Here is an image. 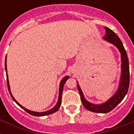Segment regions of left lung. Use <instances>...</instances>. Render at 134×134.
I'll return each instance as SVG.
<instances>
[{"label":"left lung","instance_id":"obj_1","mask_svg":"<svg viewBox=\"0 0 134 134\" xmlns=\"http://www.w3.org/2000/svg\"><path fill=\"white\" fill-rule=\"evenodd\" d=\"M106 34L103 37L104 40L112 44L116 47L120 53L121 55V75L119 81L118 88L114 94L109 98L106 102L102 104H97L88 102L80 88L79 84L77 82V88L79 92L82 104L87 110L97 113H106L116 107L127 94L129 86V60L126 51L119 37L113 30L107 27H104Z\"/></svg>","mask_w":134,"mask_h":134}]
</instances>
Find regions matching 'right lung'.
Returning <instances> with one entry per match:
<instances>
[{"mask_svg": "<svg viewBox=\"0 0 134 134\" xmlns=\"http://www.w3.org/2000/svg\"><path fill=\"white\" fill-rule=\"evenodd\" d=\"M5 71H6V75H7V88H8V90L9 92V94L11 95L12 99L14 101V102L16 103L17 105L21 107V108H23L25 111L29 113V114L32 115L33 116H44V115H48L52 114L53 113L56 112L57 110H59V108L60 107L61 105V99H62V94H63V87H64V85H65V82L67 81V80L69 79V76H66L65 77L63 78V79L60 81V87H59V94H58V102H57L56 104L55 105L54 107H53L52 108H51L50 110H46V111H44V112H36V111H32V110H28L27 108H24V106H22L21 104L19 103V102L16 101V100L14 99L12 94V92L10 91V87H9V80H8V76H7V56L5 57Z\"/></svg>", "mask_w": 134, "mask_h": 134, "instance_id": "right-lung-1", "label": "right lung"}]
</instances>
